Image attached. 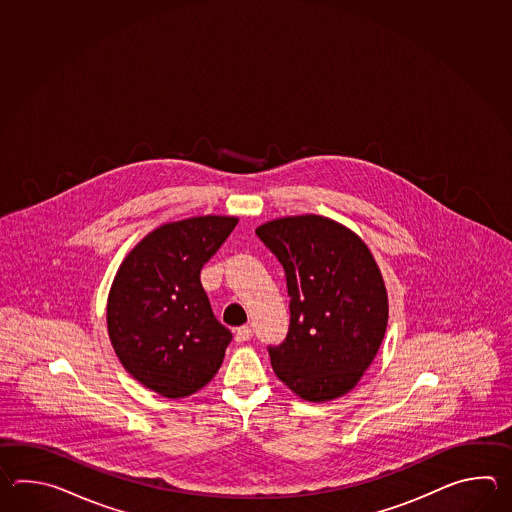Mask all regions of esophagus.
<instances>
[{"label": "esophagus", "mask_w": 512, "mask_h": 512, "mask_svg": "<svg viewBox=\"0 0 512 512\" xmlns=\"http://www.w3.org/2000/svg\"><path fill=\"white\" fill-rule=\"evenodd\" d=\"M252 337V329L249 326H241L236 329V333H234V338H236V342H245V340H249Z\"/></svg>", "instance_id": "34e87169"}]
</instances>
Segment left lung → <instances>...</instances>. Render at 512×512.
I'll list each match as a JSON object with an SVG mask.
<instances>
[{
  "label": "left lung",
  "instance_id": "obj_1",
  "mask_svg": "<svg viewBox=\"0 0 512 512\" xmlns=\"http://www.w3.org/2000/svg\"><path fill=\"white\" fill-rule=\"evenodd\" d=\"M256 234L280 260L291 307L289 333L269 348L276 377L300 399L327 403L351 392L388 326L381 269L359 234L335 219H272Z\"/></svg>",
  "mask_w": 512,
  "mask_h": 512
}]
</instances>
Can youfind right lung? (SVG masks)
Masks as SVG:
<instances>
[{"label": "right lung", "instance_id": "right-lung-1", "mask_svg": "<svg viewBox=\"0 0 512 512\" xmlns=\"http://www.w3.org/2000/svg\"><path fill=\"white\" fill-rule=\"evenodd\" d=\"M234 216H196L146 234L120 263L106 305L108 335L135 381L168 399L188 397L218 373L229 329L221 326L199 274Z\"/></svg>", "mask_w": 512, "mask_h": 512}]
</instances>
